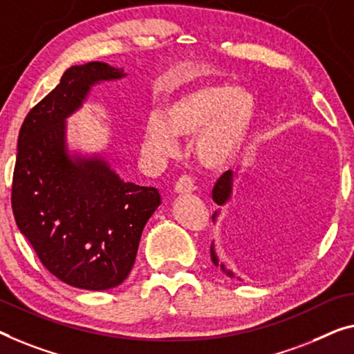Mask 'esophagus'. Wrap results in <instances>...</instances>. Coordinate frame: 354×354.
Here are the masks:
<instances>
[{"instance_id": "34e87169", "label": "esophagus", "mask_w": 354, "mask_h": 354, "mask_svg": "<svg viewBox=\"0 0 354 354\" xmlns=\"http://www.w3.org/2000/svg\"><path fill=\"white\" fill-rule=\"evenodd\" d=\"M194 189H195L194 179L187 175L179 178L175 184V192H178V194H189V192H192Z\"/></svg>"}]
</instances>
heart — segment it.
<instances>
[{
    "label": "heart",
    "mask_w": 354,
    "mask_h": 354,
    "mask_svg": "<svg viewBox=\"0 0 354 354\" xmlns=\"http://www.w3.org/2000/svg\"><path fill=\"white\" fill-rule=\"evenodd\" d=\"M256 118V98L230 82H209L187 88L149 115L143 127V152L149 160L170 159L176 136H194V154L203 167L223 170L239 157Z\"/></svg>",
    "instance_id": "heart-1"
}]
</instances>
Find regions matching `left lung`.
<instances>
[{
	"mask_svg": "<svg viewBox=\"0 0 354 354\" xmlns=\"http://www.w3.org/2000/svg\"><path fill=\"white\" fill-rule=\"evenodd\" d=\"M234 175H235V173L232 171V170L225 171L224 175L221 176L218 181H216V184H214V187H213V200H214V203L219 205V207H221V205L227 203L229 200H230V197H232V191H234ZM216 216H218V211H216V213L213 214V221H216ZM211 261H213V263H214L216 267L219 266L221 270L225 272L229 277L234 278V273H232L230 270H227L224 263H219V259H218V256H216L213 245H211Z\"/></svg>",
	"mask_w": 354,
	"mask_h": 354,
	"instance_id": "left-lung-1",
	"label": "left lung"
}]
</instances>
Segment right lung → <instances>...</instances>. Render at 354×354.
<instances>
[{"label": "right lung", "mask_w": 354, "mask_h": 354, "mask_svg": "<svg viewBox=\"0 0 354 354\" xmlns=\"http://www.w3.org/2000/svg\"><path fill=\"white\" fill-rule=\"evenodd\" d=\"M103 62L68 68L60 84L26 114L19 131L12 213L47 270L70 286H119L160 205L156 187L125 183L100 156H70L66 118L93 86L124 77Z\"/></svg>", "instance_id": "obj_1"}]
</instances>
